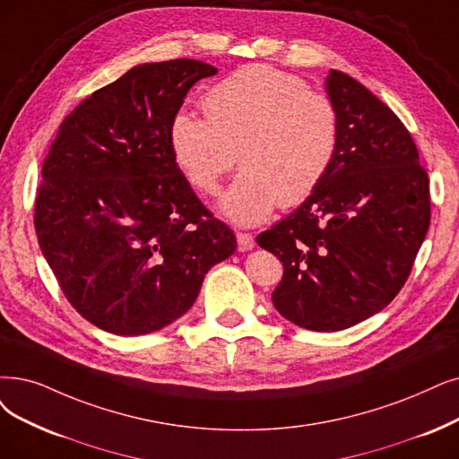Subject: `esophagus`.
Returning <instances> with one entry per match:
<instances>
[{"label": "esophagus", "mask_w": 459, "mask_h": 459, "mask_svg": "<svg viewBox=\"0 0 459 459\" xmlns=\"http://www.w3.org/2000/svg\"><path fill=\"white\" fill-rule=\"evenodd\" d=\"M254 237L250 233L237 231V248H239V252H248L254 248Z\"/></svg>", "instance_id": "1"}]
</instances>
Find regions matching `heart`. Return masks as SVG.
Segmentation results:
<instances>
[{"instance_id": "heart-1", "label": "heart", "mask_w": 459, "mask_h": 459, "mask_svg": "<svg viewBox=\"0 0 459 459\" xmlns=\"http://www.w3.org/2000/svg\"><path fill=\"white\" fill-rule=\"evenodd\" d=\"M205 118L177 113L169 146L190 185L214 194L237 163L218 209L233 224L254 226L279 205L296 207L332 169L339 115L327 96L269 65H247L214 84L201 101Z\"/></svg>"}]
</instances>
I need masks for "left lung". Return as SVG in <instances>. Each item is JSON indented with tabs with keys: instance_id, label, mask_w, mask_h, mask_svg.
I'll use <instances>...</instances> for the list:
<instances>
[{
	"instance_id": "8db88e82",
	"label": "left lung",
	"mask_w": 459,
	"mask_h": 459,
	"mask_svg": "<svg viewBox=\"0 0 459 459\" xmlns=\"http://www.w3.org/2000/svg\"><path fill=\"white\" fill-rule=\"evenodd\" d=\"M339 146L322 185L255 241L284 265L273 305L299 327L339 332L386 307L407 282L431 220L429 178L392 108L332 69Z\"/></svg>"
}]
</instances>
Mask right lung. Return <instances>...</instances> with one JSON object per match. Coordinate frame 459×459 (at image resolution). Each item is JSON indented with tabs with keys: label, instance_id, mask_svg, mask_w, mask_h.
I'll list each match as a JSON object with an SVG mask.
<instances>
[{
	"label": "right lung",
	"instance_id": "add662e5",
	"mask_svg": "<svg viewBox=\"0 0 459 459\" xmlns=\"http://www.w3.org/2000/svg\"><path fill=\"white\" fill-rule=\"evenodd\" d=\"M216 71L188 58L135 65L73 108L50 144L35 233L67 301L108 333L169 325L237 248L169 146L188 90Z\"/></svg>",
	"mask_w": 459,
	"mask_h": 459
}]
</instances>
